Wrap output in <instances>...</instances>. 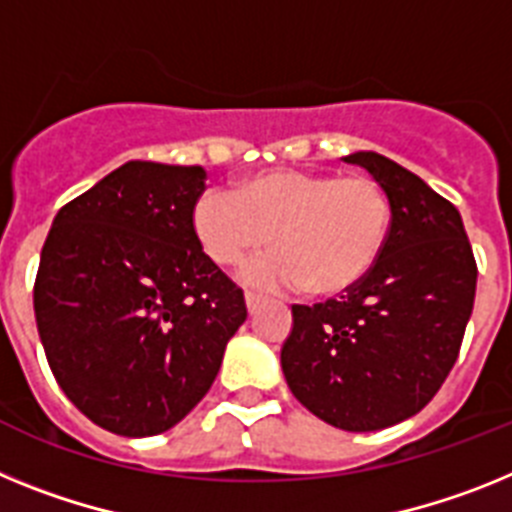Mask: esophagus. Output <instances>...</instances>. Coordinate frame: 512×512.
I'll return each mask as SVG.
<instances>
[{"instance_id":"obj_1","label":"esophagus","mask_w":512,"mask_h":512,"mask_svg":"<svg viewBox=\"0 0 512 512\" xmlns=\"http://www.w3.org/2000/svg\"><path fill=\"white\" fill-rule=\"evenodd\" d=\"M244 304H247V311H250V314H255L257 306L262 304V296H257V293H247V296H244Z\"/></svg>"}]
</instances>
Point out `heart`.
<instances>
[{
  "instance_id": "heart-1",
  "label": "heart",
  "mask_w": 512,
  "mask_h": 512,
  "mask_svg": "<svg viewBox=\"0 0 512 512\" xmlns=\"http://www.w3.org/2000/svg\"><path fill=\"white\" fill-rule=\"evenodd\" d=\"M203 252L231 268L270 244L275 252L242 270L262 288L301 286L337 296L371 273L391 229V198L371 175L270 170L244 180L237 193L208 190L193 208Z\"/></svg>"
}]
</instances>
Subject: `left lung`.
<instances>
[{"label":"left lung","mask_w":512,"mask_h":512,"mask_svg":"<svg viewBox=\"0 0 512 512\" xmlns=\"http://www.w3.org/2000/svg\"><path fill=\"white\" fill-rule=\"evenodd\" d=\"M391 198V229L371 273L340 299L293 306L283 376L311 415L350 433L391 428L435 397L459 358L477 262L453 203L415 172L355 151Z\"/></svg>","instance_id":"1"}]
</instances>
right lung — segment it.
Wrapping results in <instances>:
<instances>
[{
    "label": "right lung",
    "instance_id": "add662e5",
    "mask_svg": "<svg viewBox=\"0 0 512 512\" xmlns=\"http://www.w3.org/2000/svg\"><path fill=\"white\" fill-rule=\"evenodd\" d=\"M203 167L133 162L66 203L33 306L48 366L82 415L126 438L175 428L206 397L244 293L203 252Z\"/></svg>",
    "mask_w": 512,
    "mask_h": 512
}]
</instances>
